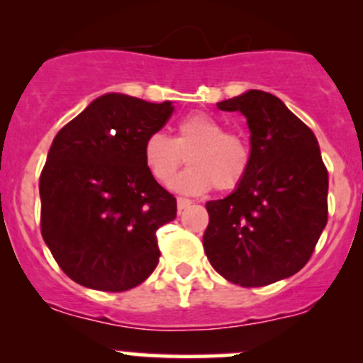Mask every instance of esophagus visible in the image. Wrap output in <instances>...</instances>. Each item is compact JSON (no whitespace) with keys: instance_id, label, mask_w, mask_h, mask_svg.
Masks as SVG:
<instances>
[{"instance_id":"obj_1","label":"esophagus","mask_w":363,"mask_h":363,"mask_svg":"<svg viewBox=\"0 0 363 363\" xmlns=\"http://www.w3.org/2000/svg\"><path fill=\"white\" fill-rule=\"evenodd\" d=\"M189 205H191V200L177 199V208H179V211H184V208L189 207Z\"/></svg>"}]
</instances>
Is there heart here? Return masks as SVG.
Listing matches in <instances>:
<instances>
[{
    "label": "heart",
    "mask_w": 363,
    "mask_h": 363,
    "mask_svg": "<svg viewBox=\"0 0 363 363\" xmlns=\"http://www.w3.org/2000/svg\"><path fill=\"white\" fill-rule=\"evenodd\" d=\"M189 167L174 181V188L186 195H202L208 189L233 191L251 168V145L225 124L205 112L182 117L174 137L155 133L144 142V163L160 184H168L181 164Z\"/></svg>",
    "instance_id": "heart-1"
}]
</instances>
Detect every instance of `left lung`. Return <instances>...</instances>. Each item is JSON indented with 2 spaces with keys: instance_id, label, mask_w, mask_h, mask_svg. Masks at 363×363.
<instances>
[{
  "instance_id": "left-lung-1",
  "label": "left lung",
  "mask_w": 363,
  "mask_h": 363,
  "mask_svg": "<svg viewBox=\"0 0 363 363\" xmlns=\"http://www.w3.org/2000/svg\"><path fill=\"white\" fill-rule=\"evenodd\" d=\"M218 108L246 116L252 160L232 195L205 203L203 250L230 283L267 286L313 256L328 221V172L311 128L274 94L251 89Z\"/></svg>"
}]
</instances>
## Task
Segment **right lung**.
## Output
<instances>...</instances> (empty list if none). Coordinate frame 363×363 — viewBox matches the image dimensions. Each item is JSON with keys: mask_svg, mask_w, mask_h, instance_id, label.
Instances as JSON below:
<instances>
[{"mask_svg": "<svg viewBox=\"0 0 363 363\" xmlns=\"http://www.w3.org/2000/svg\"><path fill=\"white\" fill-rule=\"evenodd\" d=\"M174 113L104 94L54 138L40 175V230L54 259L75 283L126 291L160 262L156 230L177 216V200L144 163L145 138Z\"/></svg>", "mask_w": 363, "mask_h": 363, "instance_id": "add662e5", "label": "right lung"}]
</instances>
